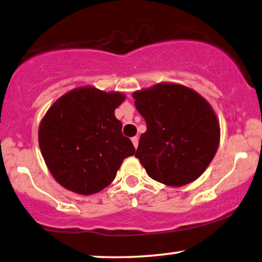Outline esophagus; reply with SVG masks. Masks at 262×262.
Here are the masks:
<instances>
[{"label":"esophagus","instance_id":"esophagus-1","mask_svg":"<svg viewBox=\"0 0 262 262\" xmlns=\"http://www.w3.org/2000/svg\"><path fill=\"white\" fill-rule=\"evenodd\" d=\"M132 142H133V144H134L135 148H138V144H139L138 136H134V138H132Z\"/></svg>","mask_w":262,"mask_h":262}]
</instances>
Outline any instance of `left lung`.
<instances>
[{
  "mask_svg": "<svg viewBox=\"0 0 262 262\" xmlns=\"http://www.w3.org/2000/svg\"><path fill=\"white\" fill-rule=\"evenodd\" d=\"M146 120L135 158L155 181L183 186L204 173L215 155L220 126L210 104L193 89L159 83L133 94Z\"/></svg>",
  "mask_w": 262,
  "mask_h": 262,
  "instance_id": "8db88e82",
  "label": "left lung"
}]
</instances>
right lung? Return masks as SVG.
<instances>
[{
  "label": "right lung",
  "mask_w": 262,
  "mask_h": 262,
  "mask_svg": "<svg viewBox=\"0 0 262 262\" xmlns=\"http://www.w3.org/2000/svg\"><path fill=\"white\" fill-rule=\"evenodd\" d=\"M124 97L83 87L48 109L38 144L50 173L64 188L82 195L100 192L114 180L123 160L135 154L114 114Z\"/></svg>",
  "instance_id": "add662e5"
}]
</instances>
